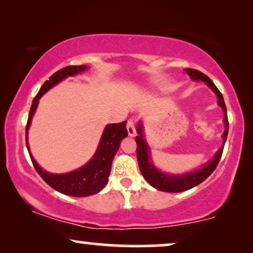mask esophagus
<instances>
[{"label": "esophagus", "instance_id": "34e87169", "mask_svg": "<svg viewBox=\"0 0 253 253\" xmlns=\"http://www.w3.org/2000/svg\"><path fill=\"white\" fill-rule=\"evenodd\" d=\"M126 129H127V133H129V136H134V134H136V124H134L133 120L127 121Z\"/></svg>", "mask_w": 253, "mask_h": 253}]
</instances>
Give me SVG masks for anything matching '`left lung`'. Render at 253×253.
I'll return each instance as SVG.
<instances>
[{
  "instance_id": "obj_1",
  "label": "left lung",
  "mask_w": 253,
  "mask_h": 253,
  "mask_svg": "<svg viewBox=\"0 0 253 253\" xmlns=\"http://www.w3.org/2000/svg\"><path fill=\"white\" fill-rule=\"evenodd\" d=\"M186 74L190 76V78L193 81H202L205 82V84L209 86L210 88H212V91L215 93L217 96V103L221 108L223 109L224 117L223 122L226 124V129L223 132V145L220 147V150L216 152V154L214 155L212 160L207 162L204 167L197 169L195 171L186 172L183 175H170L166 174L159 170L158 168L154 167V165L152 164L150 160V147L146 143V140L144 139L143 134V124L138 123L137 126V132L138 136H136V143H137V160L138 165H139L140 172L143 174L144 178L153 186V188L160 190V191L165 192H182L185 190H189L193 188V186L200 184V183L205 181L209 176L214 171V169L216 168L217 164H219L221 155H222L224 143L227 140V134H228V127H229V123H228V116H227V108L224 105L223 96L221 94V92L217 89V87L214 85V83L207 77L206 75H204L203 72L195 69H184Z\"/></svg>"
}]
</instances>
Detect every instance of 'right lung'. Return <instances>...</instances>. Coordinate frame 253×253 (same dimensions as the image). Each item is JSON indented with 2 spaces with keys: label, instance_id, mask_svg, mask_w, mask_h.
<instances>
[{
  "label": "right lung",
  "instance_id": "obj_1",
  "mask_svg": "<svg viewBox=\"0 0 253 253\" xmlns=\"http://www.w3.org/2000/svg\"><path fill=\"white\" fill-rule=\"evenodd\" d=\"M86 69H87L86 65H69V67L61 69V70L55 72L54 75H51L49 79L43 83L40 91L38 92L36 98L33 99L26 124V147L29 150L31 160H32L37 172L54 190L63 193V195L72 197H87L98 193L105 188L107 182H108L113 159L115 157L116 152L119 151L121 140L127 136L126 121H124L122 123L108 124L103 130L98 150H96L95 154L93 155L91 160L85 166H83L82 168L67 172V174H50V172L44 171L37 164V161L34 160L30 152L29 141H27V131L30 129L31 120H32L34 113H36L41 96L48 89L58 84L61 81H63L64 78L69 77V76L77 75L79 72L86 70Z\"/></svg>",
  "mask_w": 253,
  "mask_h": 253
}]
</instances>
